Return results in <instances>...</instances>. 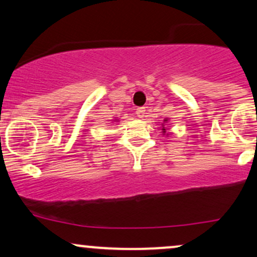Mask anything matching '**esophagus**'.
Wrapping results in <instances>:
<instances>
[{"label": "esophagus", "mask_w": 257, "mask_h": 257, "mask_svg": "<svg viewBox=\"0 0 257 257\" xmlns=\"http://www.w3.org/2000/svg\"><path fill=\"white\" fill-rule=\"evenodd\" d=\"M136 114L138 115V118L143 119L145 114H147V109H145V107H139V108H137V110H136Z\"/></svg>", "instance_id": "obj_1"}]
</instances>
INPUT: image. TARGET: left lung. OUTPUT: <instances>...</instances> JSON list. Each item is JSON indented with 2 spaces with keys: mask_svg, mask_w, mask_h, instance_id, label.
<instances>
[{
  "mask_svg": "<svg viewBox=\"0 0 257 257\" xmlns=\"http://www.w3.org/2000/svg\"><path fill=\"white\" fill-rule=\"evenodd\" d=\"M164 121H166V120H164ZM163 130H166V128H163Z\"/></svg>",
  "mask_w": 257,
  "mask_h": 257,
  "instance_id": "8db88e82",
  "label": "left lung"
}]
</instances>
